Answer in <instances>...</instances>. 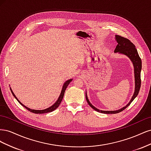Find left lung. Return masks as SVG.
I'll return each mask as SVG.
<instances>
[{
  "label": "left lung",
  "instance_id": "1",
  "mask_svg": "<svg viewBox=\"0 0 151 151\" xmlns=\"http://www.w3.org/2000/svg\"><path fill=\"white\" fill-rule=\"evenodd\" d=\"M115 40L117 42V45L115 50V53L118 52L119 53H122L125 55L129 57L132 63L134 65V75H135V91L133 96H132L130 102L128 103L125 106L123 107L122 108L118 109L115 111H103L94 107L93 105L90 103L88 98V96L86 93V101L89 104V106L94 109V110L98 112L105 113V114H115L120 113L124 110L129 106L130 103L134 101V99L137 97L139 93V90L140 88L141 85V79H140V72L142 69V61L139 55L137 50L135 48V46L130 41L126 38L122 37L120 35H115Z\"/></svg>",
  "mask_w": 151,
  "mask_h": 151
}]
</instances>
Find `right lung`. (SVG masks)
I'll list each match as a JSON object with an SVG mask.
<instances>
[{"instance_id": "right-lung-1", "label": "right lung", "mask_w": 151, "mask_h": 151, "mask_svg": "<svg viewBox=\"0 0 151 151\" xmlns=\"http://www.w3.org/2000/svg\"><path fill=\"white\" fill-rule=\"evenodd\" d=\"M72 81V79H68V80H67V81H65V83L64 84H63V87H62V89L61 93H60V96H59V97H58V99H57V101L55 103L52 105V106H50V107H49V108H47V109H42V110H36V109H30V108H28V107H26V106H24V105L23 104H22V103L19 101V100H18V99L16 98V96H15V94H14L13 91H12V89H11V88H10V89H11V93H12V95L14 96V98L17 99V101L18 102H19V103L22 105V106H23L26 109H28V111H31V112H32V113H36V114L47 113L52 112V111H54L55 109H57V108L58 107V106H59V105H60V103L62 102V99H63V95H64L65 89H66V88H67L68 85L70 83V82H71Z\"/></svg>"}]
</instances>
